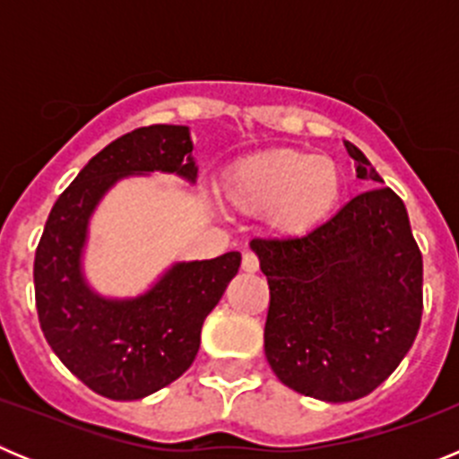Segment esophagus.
I'll list each match as a JSON object with an SVG mask.
<instances>
[{
    "label": "esophagus",
    "mask_w": 459,
    "mask_h": 459,
    "mask_svg": "<svg viewBox=\"0 0 459 459\" xmlns=\"http://www.w3.org/2000/svg\"><path fill=\"white\" fill-rule=\"evenodd\" d=\"M241 269L246 271V273H255V271L259 269V259H257V255H255V253H243Z\"/></svg>",
    "instance_id": "1"
}]
</instances>
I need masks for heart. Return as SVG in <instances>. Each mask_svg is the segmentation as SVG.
<instances>
[{
	"label": "heart",
	"instance_id": "b5f03b06",
	"mask_svg": "<svg viewBox=\"0 0 459 459\" xmlns=\"http://www.w3.org/2000/svg\"><path fill=\"white\" fill-rule=\"evenodd\" d=\"M335 160L301 149H273L243 158L222 177V197L243 213H264L271 230L303 237L322 225L342 197Z\"/></svg>",
	"mask_w": 459,
	"mask_h": 459
}]
</instances>
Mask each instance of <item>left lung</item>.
I'll return each mask as SVG.
<instances>
[{
  "mask_svg": "<svg viewBox=\"0 0 459 459\" xmlns=\"http://www.w3.org/2000/svg\"><path fill=\"white\" fill-rule=\"evenodd\" d=\"M344 147L375 188L303 237L250 241L269 280L271 370L324 403H351L388 379L423 315V255L404 202L360 149Z\"/></svg>",
  "mask_w": 459,
  "mask_h": 459,
  "instance_id": "1",
  "label": "left lung"
}]
</instances>
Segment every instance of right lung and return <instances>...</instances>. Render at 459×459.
Returning a JSON list of instances; mask_svg holds the SVG:
<instances>
[{
	"instance_id": "add662e5",
	"label": "right lung",
	"mask_w": 459,
	"mask_h": 459,
	"mask_svg": "<svg viewBox=\"0 0 459 459\" xmlns=\"http://www.w3.org/2000/svg\"><path fill=\"white\" fill-rule=\"evenodd\" d=\"M186 126H144L109 142L80 169L48 216L34 257L36 310L48 344L93 393L140 400L179 379L200 350L206 315L241 266V253L172 266L147 294L109 301L82 278L87 222L126 174L174 172L195 181Z\"/></svg>"
}]
</instances>
